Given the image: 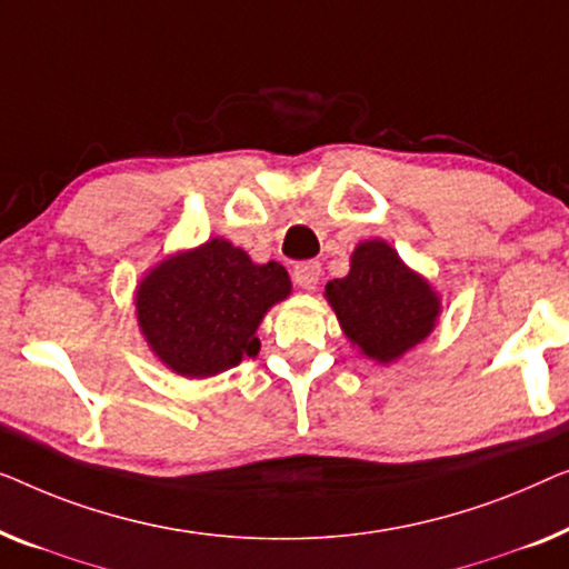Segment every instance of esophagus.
<instances>
[{
  "instance_id": "obj_1",
  "label": "esophagus",
  "mask_w": 569,
  "mask_h": 569,
  "mask_svg": "<svg viewBox=\"0 0 569 569\" xmlns=\"http://www.w3.org/2000/svg\"><path fill=\"white\" fill-rule=\"evenodd\" d=\"M319 276H322V268H319V262H299V266L293 268V281L296 286H301L303 291H311V288H317L319 283Z\"/></svg>"
}]
</instances>
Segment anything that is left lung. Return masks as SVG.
I'll use <instances>...</instances> for the list:
<instances>
[{
	"label": "left lung",
	"mask_w": 569,
	"mask_h": 569,
	"mask_svg": "<svg viewBox=\"0 0 569 569\" xmlns=\"http://www.w3.org/2000/svg\"><path fill=\"white\" fill-rule=\"evenodd\" d=\"M346 338L363 356L391 363L433 332L441 299L426 278L402 262L383 239L350 254V273L325 286Z\"/></svg>",
	"instance_id": "8db88e82"
}]
</instances>
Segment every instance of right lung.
<instances>
[{
	"instance_id": "obj_1",
	"label": "right lung",
	"mask_w": 569,
	"mask_h": 569,
	"mask_svg": "<svg viewBox=\"0 0 569 569\" xmlns=\"http://www.w3.org/2000/svg\"><path fill=\"white\" fill-rule=\"evenodd\" d=\"M291 293L281 262H258L213 237L149 270L136 288V317L151 353L174 373L206 379L258 356L266 311Z\"/></svg>"
}]
</instances>
